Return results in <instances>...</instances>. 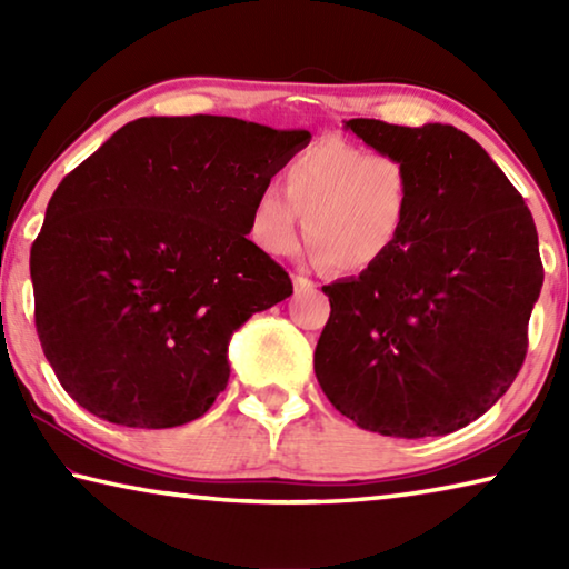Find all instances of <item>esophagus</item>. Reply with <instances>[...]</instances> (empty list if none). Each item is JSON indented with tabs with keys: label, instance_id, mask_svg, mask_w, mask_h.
Returning <instances> with one entry per match:
<instances>
[{
	"label": "esophagus",
	"instance_id": "obj_1",
	"mask_svg": "<svg viewBox=\"0 0 569 569\" xmlns=\"http://www.w3.org/2000/svg\"><path fill=\"white\" fill-rule=\"evenodd\" d=\"M293 288H296V293H306V291H313L316 283L306 276H293Z\"/></svg>",
	"mask_w": 569,
	"mask_h": 569
}]
</instances>
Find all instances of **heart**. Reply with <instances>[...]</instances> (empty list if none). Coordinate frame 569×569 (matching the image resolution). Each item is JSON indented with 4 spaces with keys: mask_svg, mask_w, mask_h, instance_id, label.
<instances>
[{
    "mask_svg": "<svg viewBox=\"0 0 569 569\" xmlns=\"http://www.w3.org/2000/svg\"><path fill=\"white\" fill-rule=\"evenodd\" d=\"M286 192L263 186L250 203L248 228L268 256H291L301 230L313 263L359 273L397 248L413 206V180L401 158L369 152L339 138L319 140L283 176Z\"/></svg>",
    "mask_w": 569,
    "mask_h": 569,
    "instance_id": "heart-1",
    "label": "heart"
}]
</instances>
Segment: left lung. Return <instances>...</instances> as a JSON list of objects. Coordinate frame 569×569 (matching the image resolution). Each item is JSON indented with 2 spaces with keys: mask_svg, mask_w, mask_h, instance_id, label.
Segmentation results:
<instances>
[{
  "mask_svg": "<svg viewBox=\"0 0 569 569\" xmlns=\"http://www.w3.org/2000/svg\"><path fill=\"white\" fill-rule=\"evenodd\" d=\"M343 128L407 162L413 206L389 258L323 286L331 316L316 379L356 427L451 435L522 369L545 281L532 213L485 148L451 124L356 118Z\"/></svg>",
  "mask_w": 569,
  "mask_h": 569,
  "instance_id": "1",
  "label": "left lung"
}]
</instances>
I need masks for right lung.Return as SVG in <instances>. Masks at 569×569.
Listing matches in <instances>:
<instances>
[{
    "mask_svg": "<svg viewBox=\"0 0 569 569\" xmlns=\"http://www.w3.org/2000/svg\"><path fill=\"white\" fill-rule=\"evenodd\" d=\"M308 140L218 114L140 118L57 186L30 253L34 323L80 407L134 429L213 407L230 336L293 293L246 236L256 192Z\"/></svg>",
    "mask_w": 569,
    "mask_h": 569,
    "instance_id": "obj_1",
    "label": "right lung"
}]
</instances>
